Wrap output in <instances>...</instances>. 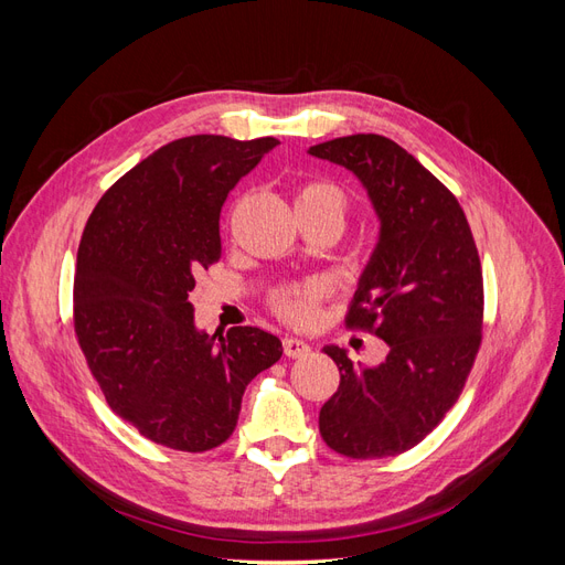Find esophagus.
Instances as JSON below:
<instances>
[{
  "label": "esophagus",
  "instance_id": "esophagus-1",
  "mask_svg": "<svg viewBox=\"0 0 565 565\" xmlns=\"http://www.w3.org/2000/svg\"><path fill=\"white\" fill-rule=\"evenodd\" d=\"M282 351H285L287 358H301L306 353H311V347L306 344V341H301V339L287 337V339H282Z\"/></svg>",
  "mask_w": 565,
  "mask_h": 565
}]
</instances>
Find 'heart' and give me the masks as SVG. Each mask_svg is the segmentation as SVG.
I'll return each instance as SVG.
<instances>
[{
  "label": "heart",
  "instance_id": "b5f03b06",
  "mask_svg": "<svg viewBox=\"0 0 565 565\" xmlns=\"http://www.w3.org/2000/svg\"><path fill=\"white\" fill-rule=\"evenodd\" d=\"M297 216H316V218H332L334 224H344L349 212V195L341 185L311 179L303 181L295 193ZM330 297V285L324 280H306L278 287L270 295L268 303L273 313L287 324L295 328H311L320 318V303Z\"/></svg>",
  "mask_w": 565,
  "mask_h": 565
}]
</instances>
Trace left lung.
Returning a JSON list of instances; mask_svg holds the SVG:
<instances>
[{"label":"left lung","mask_w":565,"mask_h":565,"mask_svg":"<svg viewBox=\"0 0 565 565\" xmlns=\"http://www.w3.org/2000/svg\"><path fill=\"white\" fill-rule=\"evenodd\" d=\"M347 167L380 216V243L363 270L347 324L386 341L380 365L324 347L339 388L320 407V436L351 459L415 448L457 403L483 330V270L457 198L405 148L353 134L309 148Z\"/></svg>","instance_id":"obj_1"}]
</instances>
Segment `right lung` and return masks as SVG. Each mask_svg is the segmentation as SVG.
<instances>
[{
    "instance_id": "add662e5",
    "label": "right lung",
    "mask_w": 565,
    "mask_h": 565,
    "mask_svg": "<svg viewBox=\"0 0 565 565\" xmlns=\"http://www.w3.org/2000/svg\"><path fill=\"white\" fill-rule=\"evenodd\" d=\"M280 141L198 134L141 160L98 200L77 249L75 334L117 417L158 446L228 440L247 384L280 361L259 328H195V276L221 256L228 193Z\"/></svg>"
}]
</instances>
